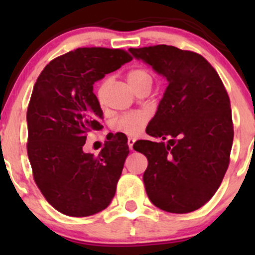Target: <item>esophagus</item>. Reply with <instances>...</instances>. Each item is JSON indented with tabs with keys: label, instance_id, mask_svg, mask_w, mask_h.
<instances>
[{
	"label": "esophagus",
	"instance_id": "obj_1",
	"mask_svg": "<svg viewBox=\"0 0 255 255\" xmlns=\"http://www.w3.org/2000/svg\"><path fill=\"white\" fill-rule=\"evenodd\" d=\"M134 142H135V139L134 138H132V137H129L128 138V146H129V149L130 150H133V145H134Z\"/></svg>",
	"mask_w": 255,
	"mask_h": 255
}]
</instances>
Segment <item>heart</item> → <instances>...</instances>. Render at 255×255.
I'll use <instances>...</instances> for the list:
<instances>
[{"mask_svg": "<svg viewBox=\"0 0 255 255\" xmlns=\"http://www.w3.org/2000/svg\"><path fill=\"white\" fill-rule=\"evenodd\" d=\"M127 81L133 89H137L140 84L145 81H151V75L146 69L144 68H134L127 73ZM109 80H105L97 89V99L100 102L104 101L105 92H106ZM148 116L144 112H128L125 115L116 118L111 123V128L115 132L125 133V134L135 135L143 129L145 125Z\"/></svg>", "mask_w": 255, "mask_h": 255, "instance_id": "heart-1", "label": "heart"}]
</instances>
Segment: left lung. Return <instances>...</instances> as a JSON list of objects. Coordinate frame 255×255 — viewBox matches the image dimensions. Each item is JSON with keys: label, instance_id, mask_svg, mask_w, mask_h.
<instances>
[{"label": "left lung", "instance_id": "left-lung-1", "mask_svg": "<svg viewBox=\"0 0 255 255\" xmlns=\"http://www.w3.org/2000/svg\"><path fill=\"white\" fill-rule=\"evenodd\" d=\"M129 51L169 82L145 132L173 139L133 145L148 159L146 195L166 212H192L210 201L230 165L235 134L230 97L217 71L200 54L165 44Z\"/></svg>", "mask_w": 255, "mask_h": 255}]
</instances>
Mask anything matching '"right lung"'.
Returning <instances> with one entry per match:
<instances>
[{
  "label": "right lung",
  "instance_id": "1",
  "mask_svg": "<svg viewBox=\"0 0 255 255\" xmlns=\"http://www.w3.org/2000/svg\"><path fill=\"white\" fill-rule=\"evenodd\" d=\"M132 60L122 49L78 48L53 59L33 87L27 110V153L33 179L56 211L86 217L111 204L129 153L116 133L100 154L84 153L87 133L104 118L94 84Z\"/></svg>",
  "mask_w": 255,
  "mask_h": 255
}]
</instances>
